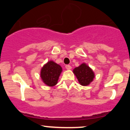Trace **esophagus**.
<instances>
[{
  "mask_svg": "<svg viewBox=\"0 0 130 130\" xmlns=\"http://www.w3.org/2000/svg\"><path fill=\"white\" fill-rule=\"evenodd\" d=\"M66 68L67 70H70L72 69V67L70 65H66Z\"/></svg>",
  "mask_w": 130,
  "mask_h": 130,
  "instance_id": "esophagus-1",
  "label": "esophagus"
}]
</instances>
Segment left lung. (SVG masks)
<instances>
[{"mask_svg":"<svg viewBox=\"0 0 130 130\" xmlns=\"http://www.w3.org/2000/svg\"><path fill=\"white\" fill-rule=\"evenodd\" d=\"M80 84L82 86H88L95 77L94 72L86 64L83 63L75 68L73 71Z\"/></svg>","mask_w":130,"mask_h":130,"instance_id":"obj_1","label":"left lung"}]
</instances>
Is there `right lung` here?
<instances>
[{
    "mask_svg": "<svg viewBox=\"0 0 130 130\" xmlns=\"http://www.w3.org/2000/svg\"><path fill=\"white\" fill-rule=\"evenodd\" d=\"M61 72L62 68L60 66L53 61H50L41 69V79L47 86H54L57 84Z\"/></svg>",
    "mask_w": 130,
    "mask_h": 130,
    "instance_id": "add662e5",
    "label": "right lung"
}]
</instances>
